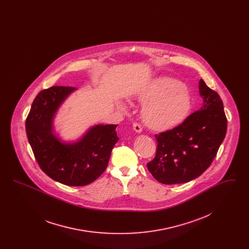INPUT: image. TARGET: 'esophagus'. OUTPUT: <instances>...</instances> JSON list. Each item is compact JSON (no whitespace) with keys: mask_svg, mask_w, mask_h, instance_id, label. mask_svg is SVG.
Instances as JSON below:
<instances>
[{"mask_svg":"<svg viewBox=\"0 0 249 249\" xmlns=\"http://www.w3.org/2000/svg\"><path fill=\"white\" fill-rule=\"evenodd\" d=\"M132 127H133V130H135L136 132H138V133H140V132H142V126L139 124V123H133V125H132Z\"/></svg>","mask_w":249,"mask_h":249,"instance_id":"obj_1","label":"esophagus"}]
</instances>
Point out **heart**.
Masks as SVG:
<instances>
[{
	"mask_svg": "<svg viewBox=\"0 0 249 249\" xmlns=\"http://www.w3.org/2000/svg\"><path fill=\"white\" fill-rule=\"evenodd\" d=\"M136 99L144 106L142 117L151 129H173L188 118L192 108V98L183 83L177 79L162 77L156 79L137 94ZM118 107L125 111L127 107L119 102Z\"/></svg>",
	"mask_w": 249,
	"mask_h": 249,
	"instance_id": "obj_1",
	"label": "heart"
}]
</instances>
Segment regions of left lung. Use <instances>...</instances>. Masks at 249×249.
<instances>
[{"label": "left lung", "instance_id": "obj_1", "mask_svg": "<svg viewBox=\"0 0 249 249\" xmlns=\"http://www.w3.org/2000/svg\"><path fill=\"white\" fill-rule=\"evenodd\" d=\"M199 92L200 110L173 130L155 135L157 151L147 169L161 184H183L200 177L213 162L225 138L227 118L220 96L202 79Z\"/></svg>", "mask_w": 249, "mask_h": 249}]
</instances>
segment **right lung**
Instances as JSON below:
<instances>
[{"instance_id": "obj_1", "label": "right lung", "mask_w": 249, "mask_h": 249, "mask_svg": "<svg viewBox=\"0 0 249 249\" xmlns=\"http://www.w3.org/2000/svg\"><path fill=\"white\" fill-rule=\"evenodd\" d=\"M75 89L54 86L40 91L26 119V132L36 160L47 176L63 185L81 187L106 171L119 137L118 125L99 124L89 128L76 142L59 140L54 133V118Z\"/></svg>"}]
</instances>
